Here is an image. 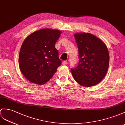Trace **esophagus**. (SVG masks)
Masks as SVG:
<instances>
[{"label": "esophagus", "mask_w": 125, "mask_h": 125, "mask_svg": "<svg viewBox=\"0 0 125 125\" xmlns=\"http://www.w3.org/2000/svg\"><path fill=\"white\" fill-rule=\"evenodd\" d=\"M62 63L63 65H67L68 62H66V61H63V62H62Z\"/></svg>", "instance_id": "esophagus-1"}]
</instances>
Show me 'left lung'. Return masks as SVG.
I'll list each match as a JSON object with an SVG mask.
<instances>
[{
    "mask_svg": "<svg viewBox=\"0 0 125 125\" xmlns=\"http://www.w3.org/2000/svg\"><path fill=\"white\" fill-rule=\"evenodd\" d=\"M79 52V62L71 72L74 80L83 86L99 84L105 76L109 65L107 47L102 40L89 33L74 35Z\"/></svg>",
    "mask_w": 125,
    "mask_h": 125,
    "instance_id": "obj_1",
    "label": "left lung"
}]
</instances>
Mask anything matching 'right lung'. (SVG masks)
Instances as JSON below:
<instances>
[{"label": "right lung", "instance_id": "obj_1", "mask_svg": "<svg viewBox=\"0 0 125 125\" xmlns=\"http://www.w3.org/2000/svg\"><path fill=\"white\" fill-rule=\"evenodd\" d=\"M62 31L42 29L24 40L19 58L21 72L31 83L43 85L52 77L62 64L55 44Z\"/></svg>", "mask_w": 125, "mask_h": 125}]
</instances>
